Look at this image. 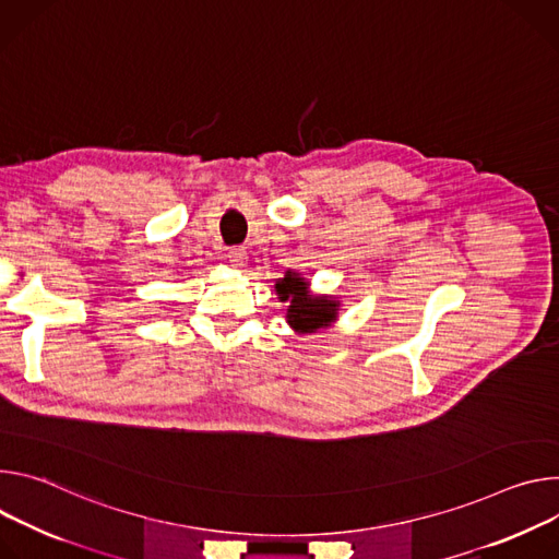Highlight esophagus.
I'll return each instance as SVG.
<instances>
[{"label":"esophagus","instance_id":"1","mask_svg":"<svg viewBox=\"0 0 559 559\" xmlns=\"http://www.w3.org/2000/svg\"><path fill=\"white\" fill-rule=\"evenodd\" d=\"M228 262L233 266H243L246 264V251H243V248H230V251H228Z\"/></svg>","mask_w":559,"mask_h":559}]
</instances>
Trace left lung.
<instances>
[{"instance_id":"8db88e82","label":"left lung","mask_w":559,"mask_h":559,"mask_svg":"<svg viewBox=\"0 0 559 559\" xmlns=\"http://www.w3.org/2000/svg\"><path fill=\"white\" fill-rule=\"evenodd\" d=\"M280 301H286V322L297 333H316L331 326L337 320L340 301L329 295H311L308 282L299 273L288 271L282 280L275 282Z\"/></svg>"}]
</instances>
